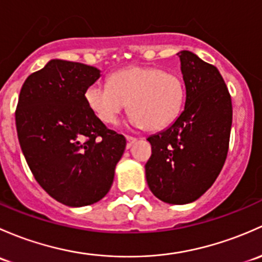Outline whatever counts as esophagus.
I'll list each match as a JSON object with an SVG mask.
<instances>
[{
    "instance_id": "esophagus-1",
    "label": "esophagus",
    "mask_w": 262,
    "mask_h": 262,
    "mask_svg": "<svg viewBox=\"0 0 262 262\" xmlns=\"http://www.w3.org/2000/svg\"><path fill=\"white\" fill-rule=\"evenodd\" d=\"M126 140H127V145H126V147L127 149H130L132 145L136 142V137H132V136H126Z\"/></svg>"
}]
</instances>
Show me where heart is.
Here are the masks:
<instances>
[{
  "label": "heart",
  "instance_id": "obj_1",
  "mask_svg": "<svg viewBox=\"0 0 262 262\" xmlns=\"http://www.w3.org/2000/svg\"><path fill=\"white\" fill-rule=\"evenodd\" d=\"M101 122L113 125L128 104L131 122L158 131L168 127L183 111L185 84L179 74L159 67H130L110 77V84L93 83L84 94Z\"/></svg>",
  "mask_w": 262,
  "mask_h": 262
}]
</instances>
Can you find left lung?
Listing matches in <instances>:
<instances>
[{
    "mask_svg": "<svg viewBox=\"0 0 262 262\" xmlns=\"http://www.w3.org/2000/svg\"><path fill=\"white\" fill-rule=\"evenodd\" d=\"M187 90L184 111L165 131L150 136L145 165L150 190L160 201L187 204L203 195L225 165L232 102L222 75L190 51L178 53Z\"/></svg>",
    "mask_w": 262,
    "mask_h": 262,
    "instance_id": "1",
    "label": "left lung"
}]
</instances>
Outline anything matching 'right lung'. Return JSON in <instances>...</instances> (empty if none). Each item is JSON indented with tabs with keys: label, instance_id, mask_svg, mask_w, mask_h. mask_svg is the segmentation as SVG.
Here are the masks:
<instances>
[{
	"label": "right lung",
	"instance_id": "add662e5",
	"mask_svg": "<svg viewBox=\"0 0 262 262\" xmlns=\"http://www.w3.org/2000/svg\"><path fill=\"white\" fill-rule=\"evenodd\" d=\"M94 67L54 59L26 78L16 107V128L29 168L55 201L69 207L101 201L126 147L85 102L99 78Z\"/></svg>",
	"mask_w": 262,
	"mask_h": 262
}]
</instances>
